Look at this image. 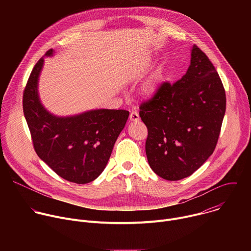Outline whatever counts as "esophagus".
I'll return each instance as SVG.
<instances>
[{
    "label": "esophagus",
    "mask_w": 251,
    "mask_h": 251,
    "mask_svg": "<svg viewBox=\"0 0 251 251\" xmlns=\"http://www.w3.org/2000/svg\"><path fill=\"white\" fill-rule=\"evenodd\" d=\"M129 119H130V121H132V122H138V121L140 120V117H139L138 112H136V111H132V112L130 113Z\"/></svg>",
    "instance_id": "1"
}]
</instances>
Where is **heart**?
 <instances>
[{"label":"heart","instance_id":"b5f03b06","mask_svg":"<svg viewBox=\"0 0 251 251\" xmlns=\"http://www.w3.org/2000/svg\"><path fill=\"white\" fill-rule=\"evenodd\" d=\"M160 75L159 74H156L152 78H150L146 83L145 85L143 86L142 88V92L143 94H144L145 96L147 97H151L153 96L157 90H158V87H159V82H160Z\"/></svg>","mask_w":251,"mask_h":251}]
</instances>
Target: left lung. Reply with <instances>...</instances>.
Segmentation results:
<instances>
[{"mask_svg":"<svg viewBox=\"0 0 251 251\" xmlns=\"http://www.w3.org/2000/svg\"><path fill=\"white\" fill-rule=\"evenodd\" d=\"M226 106L216 67L195 45L187 74L173 84L164 81L139 107L151 169L168 181L194 174L216 149Z\"/></svg>","mask_w":251,"mask_h":251,"instance_id":"left-lung-1","label":"left lung"}]
</instances>
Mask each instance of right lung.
Listing matches in <instances>:
<instances>
[{
    "label": "right lung",
    "instance_id": "right-lung-1",
    "mask_svg": "<svg viewBox=\"0 0 251 251\" xmlns=\"http://www.w3.org/2000/svg\"><path fill=\"white\" fill-rule=\"evenodd\" d=\"M51 53L52 49L46 55ZM43 63L44 57L35 63L23 94V109L33 149L64 180L90 183L105 169L129 111L99 109L63 118L50 114L38 96Z\"/></svg>",
    "mask_w": 251,
    "mask_h": 251
}]
</instances>
